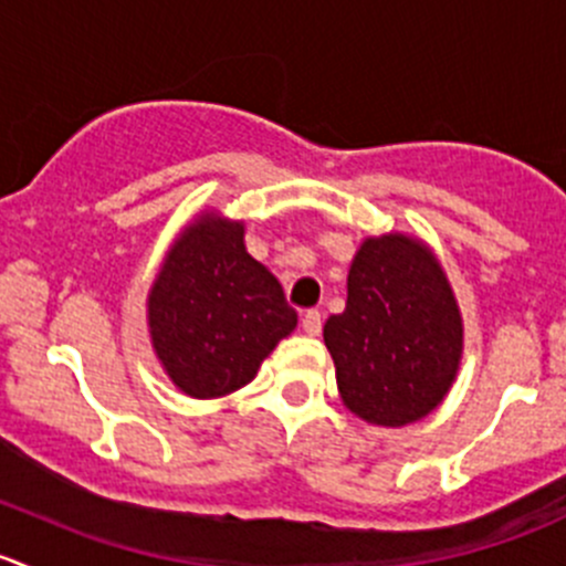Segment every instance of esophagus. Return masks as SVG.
I'll return each instance as SVG.
<instances>
[{"label":"esophagus","instance_id":"1","mask_svg":"<svg viewBox=\"0 0 566 566\" xmlns=\"http://www.w3.org/2000/svg\"><path fill=\"white\" fill-rule=\"evenodd\" d=\"M301 325H304L306 334H310V336H317L319 331H323V315H319L317 310L306 312V315L301 317Z\"/></svg>","mask_w":566,"mask_h":566}]
</instances>
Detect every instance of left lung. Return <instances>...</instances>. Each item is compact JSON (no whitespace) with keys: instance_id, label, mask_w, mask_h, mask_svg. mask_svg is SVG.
<instances>
[{"instance_id":"obj_1","label":"left lung","mask_w":566,"mask_h":566,"mask_svg":"<svg viewBox=\"0 0 566 566\" xmlns=\"http://www.w3.org/2000/svg\"><path fill=\"white\" fill-rule=\"evenodd\" d=\"M462 315L436 251L421 238H364L347 304L323 328L342 402L367 424L405 427L447 399L462 361Z\"/></svg>"}]
</instances>
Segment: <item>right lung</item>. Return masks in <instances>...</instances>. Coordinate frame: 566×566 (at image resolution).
Here are the masks:
<instances>
[{
	"label": "right lung",
	"mask_w": 566,
	"mask_h": 566,
	"mask_svg": "<svg viewBox=\"0 0 566 566\" xmlns=\"http://www.w3.org/2000/svg\"><path fill=\"white\" fill-rule=\"evenodd\" d=\"M243 238V221L199 210L177 232L147 293L153 353L186 397L243 389L298 325L279 279L249 254Z\"/></svg>",
	"instance_id": "add662e5"
}]
</instances>
